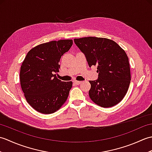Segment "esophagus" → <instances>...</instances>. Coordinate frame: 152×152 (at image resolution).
<instances>
[{
    "mask_svg": "<svg viewBox=\"0 0 152 152\" xmlns=\"http://www.w3.org/2000/svg\"><path fill=\"white\" fill-rule=\"evenodd\" d=\"M74 83H75L76 85H80V83H82V82H80V81H74Z\"/></svg>",
    "mask_w": 152,
    "mask_h": 152,
    "instance_id": "esophagus-1",
    "label": "esophagus"
}]
</instances>
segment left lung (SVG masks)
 <instances>
[{
	"instance_id": "8db88e82",
	"label": "left lung",
	"mask_w": 152,
	"mask_h": 152,
	"mask_svg": "<svg viewBox=\"0 0 152 152\" xmlns=\"http://www.w3.org/2000/svg\"><path fill=\"white\" fill-rule=\"evenodd\" d=\"M74 42L84 54L89 66H97L98 78L89 81V97L103 108L112 107L122 101L131 82L129 59L114 41L104 38L84 37Z\"/></svg>"
}]
</instances>
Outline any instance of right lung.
I'll use <instances>...</instances> for the list:
<instances>
[{"instance_id":"1","label":"right lung","mask_w":152,"mask_h":152,"mask_svg":"<svg viewBox=\"0 0 152 152\" xmlns=\"http://www.w3.org/2000/svg\"><path fill=\"white\" fill-rule=\"evenodd\" d=\"M72 40H60L38 45L27 53L20 70V83L32 107L42 114L58 110L68 98L72 82L57 78L61 56L72 46Z\"/></svg>"}]
</instances>
